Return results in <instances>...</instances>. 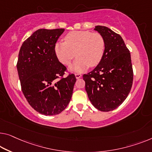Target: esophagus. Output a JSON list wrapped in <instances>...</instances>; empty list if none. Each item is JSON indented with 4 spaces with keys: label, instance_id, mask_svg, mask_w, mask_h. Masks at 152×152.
Returning a JSON list of instances; mask_svg holds the SVG:
<instances>
[{
    "label": "esophagus",
    "instance_id": "obj_1",
    "mask_svg": "<svg viewBox=\"0 0 152 152\" xmlns=\"http://www.w3.org/2000/svg\"><path fill=\"white\" fill-rule=\"evenodd\" d=\"M75 76H76V79H78V78H81V76H82V75H81L80 74H75Z\"/></svg>",
    "mask_w": 152,
    "mask_h": 152
}]
</instances>
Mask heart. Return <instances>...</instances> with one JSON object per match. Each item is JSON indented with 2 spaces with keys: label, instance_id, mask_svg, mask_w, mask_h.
I'll list each match as a JSON object with an SVG mask.
<instances>
[{
  "label": "heart",
  "instance_id": "1",
  "mask_svg": "<svg viewBox=\"0 0 152 152\" xmlns=\"http://www.w3.org/2000/svg\"><path fill=\"white\" fill-rule=\"evenodd\" d=\"M105 50V41L98 33L89 31H74L67 33L65 42L55 44L54 50L58 60L63 64L68 65L72 59L78 56L70 69L81 72L88 67L99 64Z\"/></svg>",
  "mask_w": 152,
  "mask_h": 152
}]
</instances>
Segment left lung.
Wrapping results in <instances>:
<instances>
[{"instance_id":"left-lung-1","label":"left lung","mask_w":152,"mask_h":152,"mask_svg":"<svg viewBox=\"0 0 152 152\" xmlns=\"http://www.w3.org/2000/svg\"><path fill=\"white\" fill-rule=\"evenodd\" d=\"M94 30L104 39V53L96 68L84 74L83 80L92 104L108 112L121 105L130 91L133 82L131 56L119 34L104 26H96Z\"/></svg>"}]
</instances>
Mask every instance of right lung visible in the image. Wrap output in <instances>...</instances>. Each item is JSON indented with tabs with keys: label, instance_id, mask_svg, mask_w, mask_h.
Here are the masks:
<instances>
[{
	"label": "right lung",
	"instance_id": "1",
	"mask_svg": "<svg viewBox=\"0 0 152 152\" xmlns=\"http://www.w3.org/2000/svg\"><path fill=\"white\" fill-rule=\"evenodd\" d=\"M64 31H36L24 41L18 54L17 69L22 91L29 104L42 115L61 113L70 102L76 81L74 74L63 78L66 67L54 50Z\"/></svg>",
	"mask_w": 152,
	"mask_h": 152
}]
</instances>
